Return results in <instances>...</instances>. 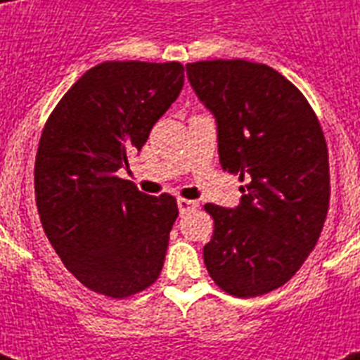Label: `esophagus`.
<instances>
[{
  "instance_id": "1",
  "label": "esophagus",
  "mask_w": 360,
  "mask_h": 360,
  "mask_svg": "<svg viewBox=\"0 0 360 360\" xmlns=\"http://www.w3.org/2000/svg\"><path fill=\"white\" fill-rule=\"evenodd\" d=\"M177 207H179L181 214H185L188 213V211H192V209H196L198 202H192V200H186V198H179V200H177Z\"/></svg>"
}]
</instances>
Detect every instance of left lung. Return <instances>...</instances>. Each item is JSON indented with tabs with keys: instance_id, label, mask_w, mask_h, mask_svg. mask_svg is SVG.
Instances as JSON below:
<instances>
[{
	"instance_id": "1",
	"label": "left lung",
	"mask_w": 360,
	"mask_h": 360,
	"mask_svg": "<svg viewBox=\"0 0 360 360\" xmlns=\"http://www.w3.org/2000/svg\"><path fill=\"white\" fill-rule=\"evenodd\" d=\"M186 76L217 120L220 166L248 181L236 209L205 205L214 231L203 262L226 293L265 295L301 269L323 230L330 196L323 130L304 95L267 65L196 61Z\"/></svg>"
}]
</instances>
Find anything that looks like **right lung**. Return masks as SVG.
Listing matches in <instances>:
<instances>
[{"mask_svg":"<svg viewBox=\"0 0 360 360\" xmlns=\"http://www.w3.org/2000/svg\"><path fill=\"white\" fill-rule=\"evenodd\" d=\"M185 84L177 61H106L65 93L42 129L35 198L61 262L95 293L127 299L158 278L179 209L115 175Z\"/></svg>","mask_w":360,"mask_h":360,"instance_id":"add662e5","label":"right lung"}]
</instances>
